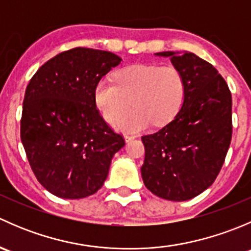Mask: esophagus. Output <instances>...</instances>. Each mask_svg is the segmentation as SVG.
Returning a JSON list of instances; mask_svg holds the SVG:
<instances>
[{
    "instance_id": "esophagus-1",
    "label": "esophagus",
    "mask_w": 251,
    "mask_h": 251,
    "mask_svg": "<svg viewBox=\"0 0 251 251\" xmlns=\"http://www.w3.org/2000/svg\"><path fill=\"white\" fill-rule=\"evenodd\" d=\"M135 137H136V136H133V135H125V141L126 142H131L132 140H135Z\"/></svg>"
}]
</instances>
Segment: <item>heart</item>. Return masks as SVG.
<instances>
[{
	"instance_id": "obj_1",
	"label": "heart",
	"mask_w": 251,
	"mask_h": 251,
	"mask_svg": "<svg viewBox=\"0 0 251 251\" xmlns=\"http://www.w3.org/2000/svg\"><path fill=\"white\" fill-rule=\"evenodd\" d=\"M186 97V78L174 65L133 64L118 72L115 83L98 81L95 103L108 123L114 121L129 105L134 108L116 120L115 127L136 132L153 121L161 125L171 121Z\"/></svg>"
}]
</instances>
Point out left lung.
<instances>
[{
  "label": "left lung",
  "instance_id": "left-lung-1",
  "mask_svg": "<svg viewBox=\"0 0 251 251\" xmlns=\"http://www.w3.org/2000/svg\"><path fill=\"white\" fill-rule=\"evenodd\" d=\"M170 57L186 78V97L176 116L156 132L142 136V178L155 196L174 201L209 188L225 163L232 140V96L216 69L194 53Z\"/></svg>",
  "mask_w": 251,
  "mask_h": 251
}]
</instances>
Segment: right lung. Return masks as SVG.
<instances>
[{"mask_svg": "<svg viewBox=\"0 0 251 251\" xmlns=\"http://www.w3.org/2000/svg\"><path fill=\"white\" fill-rule=\"evenodd\" d=\"M120 62L107 50L72 48L45 63L26 86L20 138L37 181L59 198L95 194L125 146L95 103L97 82Z\"/></svg>", "mask_w": 251, "mask_h": 251, "instance_id": "right-lung-1", "label": "right lung"}]
</instances>
